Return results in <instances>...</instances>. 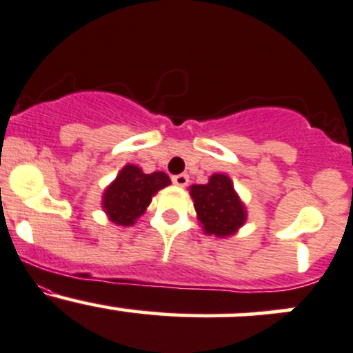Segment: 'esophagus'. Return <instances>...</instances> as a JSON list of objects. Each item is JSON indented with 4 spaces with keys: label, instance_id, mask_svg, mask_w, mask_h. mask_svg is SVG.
<instances>
[{
    "label": "esophagus",
    "instance_id": "34e87169",
    "mask_svg": "<svg viewBox=\"0 0 353 353\" xmlns=\"http://www.w3.org/2000/svg\"><path fill=\"white\" fill-rule=\"evenodd\" d=\"M172 183L176 184V186H181V188L188 186V183H189L188 174H177V176L172 177Z\"/></svg>",
    "mask_w": 353,
    "mask_h": 353
}]
</instances>
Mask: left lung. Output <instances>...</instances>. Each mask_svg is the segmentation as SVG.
<instances>
[{
	"label": "left lung",
	"instance_id": "obj_1",
	"mask_svg": "<svg viewBox=\"0 0 353 353\" xmlns=\"http://www.w3.org/2000/svg\"><path fill=\"white\" fill-rule=\"evenodd\" d=\"M191 196L198 220L208 235L228 236L245 223V208L228 176L214 174L208 184H194Z\"/></svg>",
	"mask_w": 353,
	"mask_h": 353
}]
</instances>
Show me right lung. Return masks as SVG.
<instances>
[{
  "mask_svg": "<svg viewBox=\"0 0 353 353\" xmlns=\"http://www.w3.org/2000/svg\"><path fill=\"white\" fill-rule=\"evenodd\" d=\"M169 184V176L164 172L143 174L137 165H125L117 181L106 189L103 208L113 223L130 226L142 216L152 196Z\"/></svg>",
  "mask_w": 353,
  "mask_h": 353,
  "instance_id": "obj_1",
  "label": "right lung"
}]
</instances>
